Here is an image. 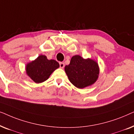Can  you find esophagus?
I'll use <instances>...</instances> for the list:
<instances>
[{
  "instance_id": "1",
  "label": "esophagus",
  "mask_w": 134,
  "mask_h": 134,
  "mask_svg": "<svg viewBox=\"0 0 134 134\" xmlns=\"http://www.w3.org/2000/svg\"><path fill=\"white\" fill-rule=\"evenodd\" d=\"M59 65L60 68H63L65 67V63H63V62H59Z\"/></svg>"
}]
</instances>
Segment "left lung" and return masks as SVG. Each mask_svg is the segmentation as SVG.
Wrapping results in <instances>:
<instances>
[{"label": "left lung", "instance_id": "1", "mask_svg": "<svg viewBox=\"0 0 134 134\" xmlns=\"http://www.w3.org/2000/svg\"><path fill=\"white\" fill-rule=\"evenodd\" d=\"M65 70L69 81L78 88H83L94 83L99 73L96 62L90 58L83 59L79 55L73 56Z\"/></svg>", "mask_w": 134, "mask_h": 134}]
</instances>
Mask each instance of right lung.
Segmentation results:
<instances>
[{
	"instance_id": "add662e5",
	"label": "right lung",
	"mask_w": 134,
	"mask_h": 134,
	"mask_svg": "<svg viewBox=\"0 0 134 134\" xmlns=\"http://www.w3.org/2000/svg\"><path fill=\"white\" fill-rule=\"evenodd\" d=\"M59 67V63L54 60H48L45 55H40L26 66L28 76L36 83H41L48 79L50 75Z\"/></svg>"
}]
</instances>
